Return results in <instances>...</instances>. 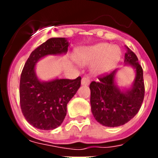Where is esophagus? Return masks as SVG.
<instances>
[{
    "label": "esophagus",
    "instance_id": "1",
    "mask_svg": "<svg viewBox=\"0 0 158 158\" xmlns=\"http://www.w3.org/2000/svg\"><path fill=\"white\" fill-rule=\"evenodd\" d=\"M90 84V77L88 75H85L81 79V85H89Z\"/></svg>",
    "mask_w": 158,
    "mask_h": 158
}]
</instances>
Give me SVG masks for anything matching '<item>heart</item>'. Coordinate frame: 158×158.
Here are the masks:
<instances>
[{"label":"heart","instance_id":"1","mask_svg":"<svg viewBox=\"0 0 158 158\" xmlns=\"http://www.w3.org/2000/svg\"><path fill=\"white\" fill-rule=\"evenodd\" d=\"M120 56V49L108 43H98L83 47L77 54V58L81 63H93V70L96 73H103L112 69Z\"/></svg>","mask_w":158,"mask_h":158}]
</instances>
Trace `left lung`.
Returning a JSON list of instances; mask_svg holds the SVG:
<instances>
[{
  "label": "left lung",
  "instance_id": "obj_1",
  "mask_svg": "<svg viewBox=\"0 0 158 158\" xmlns=\"http://www.w3.org/2000/svg\"><path fill=\"white\" fill-rule=\"evenodd\" d=\"M125 63L133 66L136 77L132 88L122 92L114 83L116 70L98 77V81H92L91 109L96 120L105 127H115L129 122L141 108L145 96L143 70L136 54L127 47Z\"/></svg>",
  "mask_w": 158,
  "mask_h": 158
}]
</instances>
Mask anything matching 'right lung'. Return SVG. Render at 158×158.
Instances as JSON below:
<instances>
[{
  "label": "right lung",
  "mask_w": 158,
  "mask_h": 158,
  "mask_svg": "<svg viewBox=\"0 0 158 158\" xmlns=\"http://www.w3.org/2000/svg\"><path fill=\"white\" fill-rule=\"evenodd\" d=\"M68 46L65 38L49 39L32 51L22 70L20 107L26 120L38 129L48 131L59 127L66 115L67 104L81 86V77L41 82L35 73L38 60L48 54L66 53Z\"/></svg>",
  "instance_id": "add662e5"
}]
</instances>
